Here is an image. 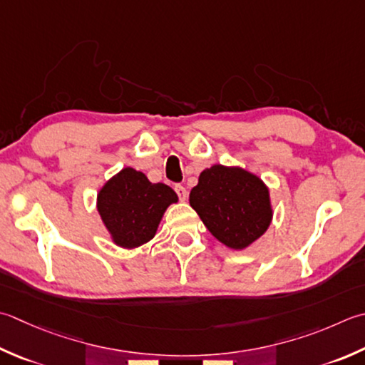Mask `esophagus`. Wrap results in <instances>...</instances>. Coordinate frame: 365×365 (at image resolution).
<instances>
[{"label": "esophagus", "mask_w": 365, "mask_h": 365, "mask_svg": "<svg viewBox=\"0 0 365 365\" xmlns=\"http://www.w3.org/2000/svg\"><path fill=\"white\" fill-rule=\"evenodd\" d=\"M175 192H177V196L180 197V201H187V188L185 187H182V185H175Z\"/></svg>", "instance_id": "obj_1"}]
</instances>
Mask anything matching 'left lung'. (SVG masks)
Instances as JSON below:
<instances>
[{"mask_svg":"<svg viewBox=\"0 0 365 365\" xmlns=\"http://www.w3.org/2000/svg\"><path fill=\"white\" fill-rule=\"evenodd\" d=\"M190 205L221 244L244 250L267 231L272 221L269 188L242 168L213 164L199 175Z\"/></svg>","mask_w":365,"mask_h":365,"instance_id":"left-lung-1","label":"left lung"}]
</instances>
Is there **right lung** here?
<instances>
[{
	"mask_svg": "<svg viewBox=\"0 0 365 365\" xmlns=\"http://www.w3.org/2000/svg\"><path fill=\"white\" fill-rule=\"evenodd\" d=\"M175 191L164 183H152L133 168L121 169L98 192V212L113 244L135 248L152 240Z\"/></svg>",
	"mask_w": 365,
	"mask_h": 365,
	"instance_id": "obj_1",
	"label": "right lung"
}]
</instances>
